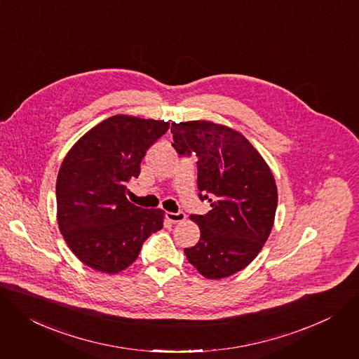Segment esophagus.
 Segmentation results:
<instances>
[{"mask_svg":"<svg viewBox=\"0 0 359 359\" xmlns=\"http://www.w3.org/2000/svg\"><path fill=\"white\" fill-rule=\"evenodd\" d=\"M166 217H168V220L172 222V223H179V222H183V220H184L186 215H184L183 212H177V213L168 212V213H166Z\"/></svg>","mask_w":359,"mask_h":359,"instance_id":"1","label":"esophagus"}]
</instances>
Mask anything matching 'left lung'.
Listing matches in <instances>:
<instances>
[{
  "mask_svg": "<svg viewBox=\"0 0 359 359\" xmlns=\"http://www.w3.org/2000/svg\"><path fill=\"white\" fill-rule=\"evenodd\" d=\"M179 156L196 154L199 199L212 210L191 215L199 242L189 262L208 279L246 268L266 242L278 206L275 179L257 150L235 130L210 121L172 123Z\"/></svg>",
  "mask_w": 359,
  "mask_h": 359,
  "instance_id": "left-lung-1",
  "label": "left lung"
}]
</instances>
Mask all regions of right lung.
<instances>
[{"label":"right lung","mask_w":359,"mask_h":359,"mask_svg":"<svg viewBox=\"0 0 359 359\" xmlns=\"http://www.w3.org/2000/svg\"><path fill=\"white\" fill-rule=\"evenodd\" d=\"M170 124L117 114L93 127L69 151L57 176L60 232L87 266L117 273L137 259L144 241L163 227V210L126 198L127 183Z\"/></svg>","instance_id":"right-lung-1"}]
</instances>
